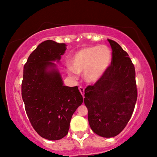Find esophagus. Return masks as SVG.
I'll list each match as a JSON object with an SVG mask.
<instances>
[{
	"mask_svg": "<svg viewBox=\"0 0 157 157\" xmlns=\"http://www.w3.org/2000/svg\"><path fill=\"white\" fill-rule=\"evenodd\" d=\"M78 89H79V91L81 92V95L83 96V97H84V89H83L82 86H79Z\"/></svg>",
	"mask_w": 157,
	"mask_h": 157,
	"instance_id": "obj_1",
	"label": "esophagus"
}]
</instances>
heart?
<instances>
[{
  "mask_svg": "<svg viewBox=\"0 0 157 157\" xmlns=\"http://www.w3.org/2000/svg\"><path fill=\"white\" fill-rule=\"evenodd\" d=\"M111 59L112 53L107 46L85 47L73 55L68 74L73 78L76 77V74L83 76L86 82L94 84L104 76Z\"/></svg>",
  "mask_w": 157,
  "mask_h": 157,
  "instance_id": "b5f03b06",
  "label": "heart"
}]
</instances>
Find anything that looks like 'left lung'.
Segmentation results:
<instances>
[{
  "label": "left lung",
  "mask_w": 157,
  "mask_h": 157,
  "mask_svg": "<svg viewBox=\"0 0 157 157\" xmlns=\"http://www.w3.org/2000/svg\"><path fill=\"white\" fill-rule=\"evenodd\" d=\"M112 49L111 66L104 76L86 88L84 104L92 131L111 138L128 124L137 99L136 73L128 53L114 40L108 39Z\"/></svg>",
  "instance_id": "left-lung-1"
}]
</instances>
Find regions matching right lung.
I'll return each instance as SVG.
<instances>
[{
    "label": "right lung",
    "mask_w": 157,
    "mask_h": 157,
    "mask_svg": "<svg viewBox=\"0 0 157 157\" xmlns=\"http://www.w3.org/2000/svg\"><path fill=\"white\" fill-rule=\"evenodd\" d=\"M66 50L65 44L45 40L23 67L21 94L25 111L36 132L48 140H59L68 134L72 116L83 103L78 86H64L54 63Z\"/></svg>",
    "instance_id": "add662e5"
}]
</instances>
